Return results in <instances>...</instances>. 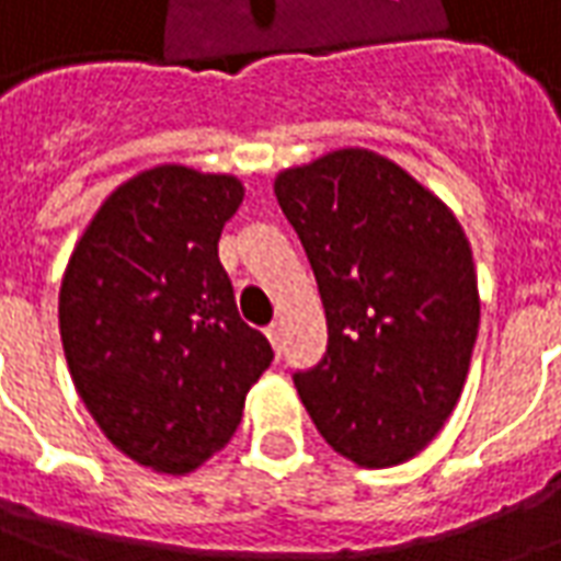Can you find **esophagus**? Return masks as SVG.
<instances>
[{
	"label": "esophagus",
	"instance_id": "1",
	"mask_svg": "<svg viewBox=\"0 0 561 561\" xmlns=\"http://www.w3.org/2000/svg\"><path fill=\"white\" fill-rule=\"evenodd\" d=\"M264 333H267L270 345H273V348L279 352V342H282V324H279V321H273V324H270V328L264 330Z\"/></svg>",
	"mask_w": 561,
	"mask_h": 561
}]
</instances>
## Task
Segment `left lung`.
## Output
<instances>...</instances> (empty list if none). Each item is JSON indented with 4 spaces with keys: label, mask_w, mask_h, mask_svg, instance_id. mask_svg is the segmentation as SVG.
<instances>
[{
    "label": "left lung",
    "mask_w": 561,
    "mask_h": 561,
    "mask_svg": "<svg viewBox=\"0 0 561 561\" xmlns=\"http://www.w3.org/2000/svg\"><path fill=\"white\" fill-rule=\"evenodd\" d=\"M316 273L328 354L294 376L336 454L400 466L433 442L466 376L481 297L457 216L397 161L336 149L276 176Z\"/></svg>",
    "instance_id": "left-lung-1"
}]
</instances>
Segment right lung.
I'll return each instance as SVG.
<instances>
[{
    "instance_id": "obj_1",
    "label": "right lung",
    "mask_w": 561,
    "mask_h": 561,
    "mask_svg": "<svg viewBox=\"0 0 561 561\" xmlns=\"http://www.w3.org/2000/svg\"><path fill=\"white\" fill-rule=\"evenodd\" d=\"M240 204L231 173L159 164L104 201L68 257V373L111 445L147 469L185 474L228 445L273 360L219 261Z\"/></svg>"
}]
</instances>
